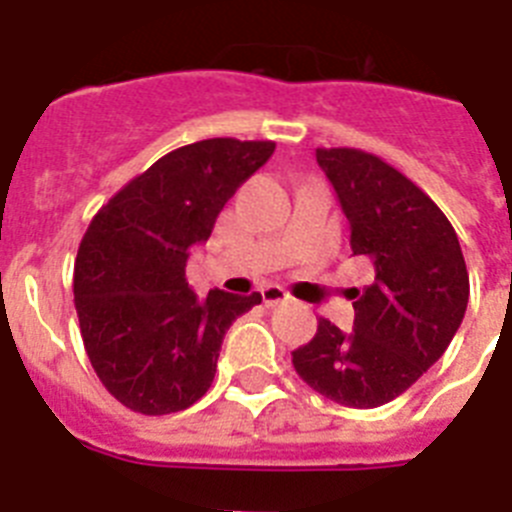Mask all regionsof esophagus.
<instances>
[{
    "label": "esophagus",
    "instance_id": "1",
    "mask_svg": "<svg viewBox=\"0 0 512 512\" xmlns=\"http://www.w3.org/2000/svg\"><path fill=\"white\" fill-rule=\"evenodd\" d=\"M261 295H264V302L269 307L282 305V302L289 300V292L284 287H279V284H269V287H264L261 289Z\"/></svg>",
    "mask_w": 512,
    "mask_h": 512
}]
</instances>
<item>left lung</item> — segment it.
I'll use <instances>...</instances> for the list:
<instances>
[{
    "label": "left lung",
    "instance_id": "left-lung-1",
    "mask_svg": "<svg viewBox=\"0 0 512 512\" xmlns=\"http://www.w3.org/2000/svg\"><path fill=\"white\" fill-rule=\"evenodd\" d=\"M315 158L351 225V251L369 259L374 279L356 289L354 330L320 318L292 364L328 400L379 408L449 348L467 312V264L446 215L408 176L356 148H318Z\"/></svg>",
    "mask_w": 512,
    "mask_h": 512
}]
</instances>
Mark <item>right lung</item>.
Returning a JSON list of instances; mask_svg holds the SVG:
<instances>
[{"label": "right lung", "instance_id": "right-lung-1", "mask_svg": "<svg viewBox=\"0 0 512 512\" xmlns=\"http://www.w3.org/2000/svg\"><path fill=\"white\" fill-rule=\"evenodd\" d=\"M271 140L210 138L158 158L94 215L74 264L81 338L99 382L143 415L187 410L210 390L225 330L261 295L189 289L187 261Z\"/></svg>", "mask_w": 512, "mask_h": 512}]
</instances>
